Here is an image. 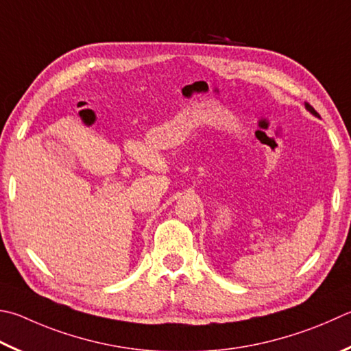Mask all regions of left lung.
Masks as SVG:
<instances>
[{"label":"left lung","mask_w":351,"mask_h":351,"mask_svg":"<svg viewBox=\"0 0 351 351\" xmlns=\"http://www.w3.org/2000/svg\"><path fill=\"white\" fill-rule=\"evenodd\" d=\"M305 109H307L310 113H313L315 114V117H317V118H319V113H317L315 109H313V107H311L308 103H305Z\"/></svg>","instance_id":"obj_1"}]
</instances>
